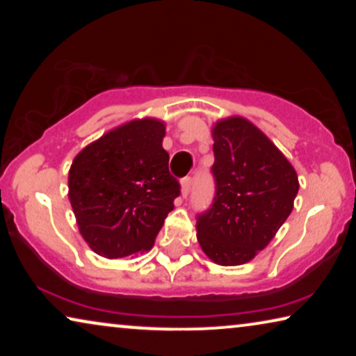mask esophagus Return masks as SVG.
<instances>
[{
	"instance_id": "34e87169",
	"label": "esophagus",
	"mask_w": 356,
	"mask_h": 356,
	"mask_svg": "<svg viewBox=\"0 0 356 356\" xmlns=\"http://www.w3.org/2000/svg\"><path fill=\"white\" fill-rule=\"evenodd\" d=\"M189 191H191V178H183L181 179V196L186 197Z\"/></svg>"
}]
</instances>
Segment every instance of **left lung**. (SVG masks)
Returning a JSON list of instances; mask_svg holds the SVG:
<instances>
[{
    "label": "left lung",
    "instance_id": "1",
    "mask_svg": "<svg viewBox=\"0 0 356 356\" xmlns=\"http://www.w3.org/2000/svg\"><path fill=\"white\" fill-rule=\"evenodd\" d=\"M216 197L197 217V241L220 266L250 262L293 211L300 183L284 154L243 116L212 126Z\"/></svg>",
    "mask_w": 356,
    "mask_h": 356
}]
</instances>
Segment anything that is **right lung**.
Wrapping results in <instances>:
<instances>
[{
  "label": "right lung",
  "instance_id": "obj_1",
  "mask_svg": "<svg viewBox=\"0 0 356 356\" xmlns=\"http://www.w3.org/2000/svg\"><path fill=\"white\" fill-rule=\"evenodd\" d=\"M165 123L131 120L86 145L67 177L70 202L87 245L118 259L154 246L179 183L162 147Z\"/></svg>",
  "mask_w": 356,
  "mask_h": 356
}]
</instances>
